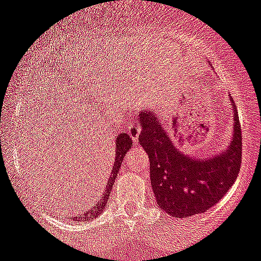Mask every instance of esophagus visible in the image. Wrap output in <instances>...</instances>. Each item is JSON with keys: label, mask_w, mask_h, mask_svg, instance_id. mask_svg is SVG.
I'll return each mask as SVG.
<instances>
[{"label": "esophagus", "mask_w": 261, "mask_h": 261, "mask_svg": "<svg viewBox=\"0 0 261 261\" xmlns=\"http://www.w3.org/2000/svg\"><path fill=\"white\" fill-rule=\"evenodd\" d=\"M125 130L129 133V135H130V137H132L133 141H137L138 136H140V133H141L140 124L135 123V121H130V123H128L125 125Z\"/></svg>", "instance_id": "obj_1"}]
</instances>
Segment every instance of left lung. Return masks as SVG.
Masks as SVG:
<instances>
[{
	"instance_id": "1",
	"label": "left lung",
	"mask_w": 261,
	"mask_h": 261,
	"mask_svg": "<svg viewBox=\"0 0 261 261\" xmlns=\"http://www.w3.org/2000/svg\"><path fill=\"white\" fill-rule=\"evenodd\" d=\"M233 133L228 146L209 158L180 151L152 110L138 114V141L150 159V180L159 207L174 218H187L213 207L237 179L242 135L234 102Z\"/></svg>"
}]
</instances>
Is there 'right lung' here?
I'll use <instances>...</instances> for the list:
<instances>
[{"mask_svg": "<svg viewBox=\"0 0 261 261\" xmlns=\"http://www.w3.org/2000/svg\"><path fill=\"white\" fill-rule=\"evenodd\" d=\"M133 142H132V137L128 133H120L118 135V137L115 138V160H114V166L113 170H111V174L109 177L108 185H106L105 191H103L102 195L98 197V200L96 201V203L92 207L87 209L86 213H83L82 215H74V218H78L75 219L78 222L79 219L82 220H89L96 218L97 215L102 214L103 209L106 207L109 202V197H110L111 193V188H113L114 182H115V178L118 177L119 169H120L121 166V161H123L124 156L126 155V152L129 151V148H132Z\"/></svg>", "mask_w": 261, "mask_h": 261, "instance_id": "obj_1", "label": "right lung"}]
</instances>
